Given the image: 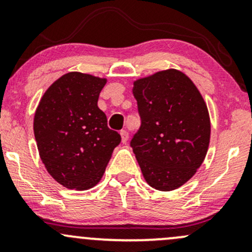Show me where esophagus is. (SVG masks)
Segmentation results:
<instances>
[{
  "mask_svg": "<svg viewBox=\"0 0 252 252\" xmlns=\"http://www.w3.org/2000/svg\"><path fill=\"white\" fill-rule=\"evenodd\" d=\"M121 137H122V142L126 143V141L129 138V132L126 130H121Z\"/></svg>",
  "mask_w": 252,
  "mask_h": 252,
  "instance_id": "1",
  "label": "esophagus"
}]
</instances>
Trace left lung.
<instances>
[{
    "label": "left lung",
    "mask_w": 252,
    "mask_h": 252,
    "mask_svg": "<svg viewBox=\"0 0 252 252\" xmlns=\"http://www.w3.org/2000/svg\"><path fill=\"white\" fill-rule=\"evenodd\" d=\"M141 126L132 152L153 189H179L195 174L209 149L211 123L204 98L182 72L166 70L134 83Z\"/></svg>",
    "instance_id": "1"
}]
</instances>
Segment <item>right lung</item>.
Masks as SVG:
<instances>
[{
    "mask_svg": "<svg viewBox=\"0 0 252 252\" xmlns=\"http://www.w3.org/2000/svg\"><path fill=\"white\" fill-rule=\"evenodd\" d=\"M106 79L70 72L56 80L37 105L34 136L40 158L54 180L70 189L99 182L121 135L98 108Z\"/></svg>",
    "mask_w": 252,
    "mask_h": 252,
    "instance_id": "add662e5",
    "label": "right lung"
}]
</instances>
